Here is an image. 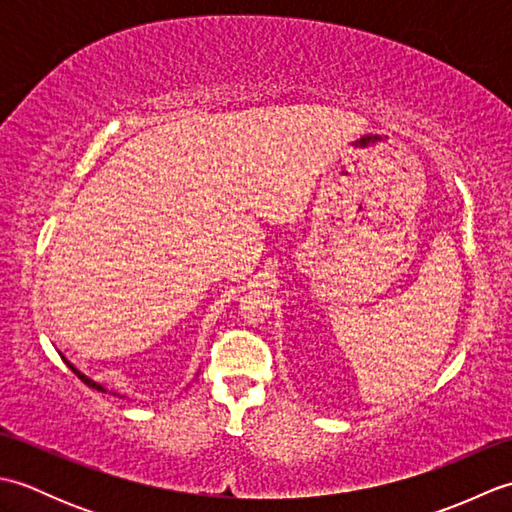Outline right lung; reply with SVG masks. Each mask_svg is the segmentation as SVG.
Returning <instances> with one entry per match:
<instances>
[{"label":"right lung","instance_id":"add662e5","mask_svg":"<svg viewBox=\"0 0 512 512\" xmlns=\"http://www.w3.org/2000/svg\"><path fill=\"white\" fill-rule=\"evenodd\" d=\"M61 358H63V361H65V356H61ZM65 365H68V367L72 369V372H74L76 376H79V378L83 380V383H85V385H88V387H92V389H99V391H107V389H105V387H103L101 383H96V380H92V378H88V376H85L83 372H79V369H76V367H74V365H72L70 361H65Z\"/></svg>","mask_w":512,"mask_h":512}]
</instances>
